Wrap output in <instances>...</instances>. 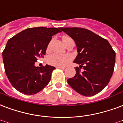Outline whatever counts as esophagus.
Here are the masks:
<instances>
[{"label": "esophagus", "instance_id": "1", "mask_svg": "<svg viewBox=\"0 0 123 123\" xmlns=\"http://www.w3.org/2000/svg\"><path fill=\"white\" fill-rule=\"evenodd\" d=\"M57 68H59V69H62V70H64V69H65V66H57L56 67Z\"/></svg>", "mask_w": 123, "mask_h": 123}]
</instances>
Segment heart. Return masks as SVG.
<instances>
[{
    "label": "heart",
    "instance_id": "obj_1",
    "mask_svg": "<svg viewBox=\"0 0 123 123\" xmlns=\"http://www.w3.org/2000/svg\"><path fill=\"white\" fill-rule=\"evenodd\" d=\"M72 57L68 55H60L53 53L48 58V63L51 66H62L70 61Z\"/></svg>",
    "mask_w": 123,
    "mask_h": 123
}]
</instances>
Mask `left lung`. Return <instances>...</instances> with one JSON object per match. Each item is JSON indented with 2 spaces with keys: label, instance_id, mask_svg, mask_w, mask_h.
<instances>
[{
  "label": "left lung",
  "instance_id": "8db88e82",
  "mask_svg": "<svg viewBox=\"0 0 123 123\" xmlns=\"http://www.w3.org/2000/svg\"><path fill=\"white\" fill-rule=\"evenodd\" d=\"M61 30L75 42L78 55L74 62L84 69L81 71L75 67V76L67 82L79 94L94 96L106 87L112 76L115 52L107 40L88 29L64 27Z\"/></svg>",
  "mask_w": 123,
  "mask_h": 123
}]
</instances>
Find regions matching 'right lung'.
Instances as JSON below:
<instances>
[{"label": "right lung", "instance_id": "add662e5", "mask_svg": "<svg viewBox=\"0 0 123 123\" xmlns=\"http://www.w3.org/2000/svg\"><path fill=\"white\" fill-rule=\"evenodd\" d=\"M61 28H29L9 39L2 52L5 72L15 89L32 95L43 89L51 80L54 66H35L43 57L52 36Z\"/></svg>", "mask_w": 123, "mask_h": 123}]
</instances>
